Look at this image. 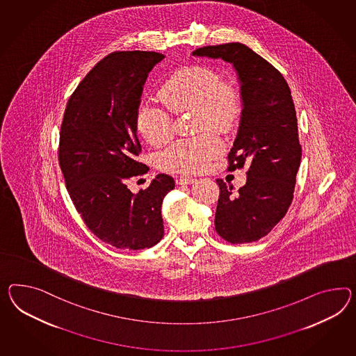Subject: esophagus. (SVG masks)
I'll return each mask as SVG.
<instances>
[{
    "mask_svg": "<svg viewBox=\"0 0 356 356\" xmlns=\"http://www.w3.org/2000/svg\"><path fill=\"white\" fill-rule=\"evenodd\" d=\"M195 181L196 179L193 177H179V178H177V183L178 184H191Z\"/></svg>",
    "mask_w": 356,
    "mask_h": 356,
    "instance_id": "esophagus-1",
    "label": "esophagus"
}]
</instances>
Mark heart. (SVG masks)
I'll use <instances>...</instances> for the list:
<instances>
[{
	"label": "heart",
	"instance_id": "b5f03b06",
	"mask_svg": "<svg viewBox=\"0 0 356 356\" xmlns=\"http://www.w3.org/2000/svg\"><path fill=\"white\" fill-rule=\"evenodd\" d=\"M159 97L174 113L193 111L196 130L227 133L243 112V95L236 82L220 81L218 73L204 65H187L172 73L161 85ZM138 134L152 146H164L173 137V119L164 107L142 102L136 112ZM222 151L211 133L175 142L161 155V166L169 172L197 173L207 169Z\"/></svg>",
	"mask_w": 356,
	"mask_h": 356
}]
</instances>
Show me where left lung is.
<instances>
[{
    "instance_id": "obj_1",
    "label": "left lung",
    "mask_w": 356,
    "mask_h": 356,
    "mask_svg": "<svg viewBox=\"0 0 356 356\" xmlns=\"http://www.w3.org/2000/svg\"><path fill=\"white\" fill-rule=\"evenodd\" d=\"M192 55L220 58L238 76L243 112L228 170L245 163L249 169L245 186L236 193L217 179L220 192L214 225L231 244L253 243L266 236L292 204L302 148L291 89L273 64L244 44L204 46Z\"/></svg>"
}]
</instances>
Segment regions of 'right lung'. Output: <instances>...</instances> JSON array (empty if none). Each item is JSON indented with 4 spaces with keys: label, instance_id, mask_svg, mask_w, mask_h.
I'll list each match as a JSON object with an SVG mask.
<instances>
[{
    "label": "right lung",
    "instance_id": "right-lung-1",
    "mask_svg": "<svg viewBox=\"0 0 356 356\" xmlns=\"http://www.w3.org/2000/svg\"><path fill=\"white\" fill-rule=\"evenodd\" d=\"M164 55L115 51L92 67L67 102L59 133V165L77 211L102 241L145 249L164 236L161 205L174 188L168 174L137 195L129 179L147 173L139 163L136 112L148 73Z\"/></svg>",
    "mask_w": 356,
    "mask_h": 356
}]
</instances>
